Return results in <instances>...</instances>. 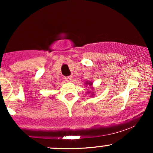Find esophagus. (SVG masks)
Instances as JSON below:
<instances>
[{"instance_id":"1","label":"esophagus","mask_w":153,"mask_h":153,"mask_svg":"<svg viewBox=\"0 0 153 153\" xmlns=\"http://www.w3.org/2000/svg\"><path fill=\"white\" fill-rule=\"evenodd\" d=\"M65 80L67 82H71L72 80H73V78H72V76H68V77H65Z\"/></svg>"}]
</instances>
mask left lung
<instances>
[{
	"label": "left lung",
	"instance_id": "left-lung-1",
	"mask_svg": "<svg viewBox=\"0 0 153 153\" xmlns=\"http://www.w3.org/2000/svg\"><path fill=\"white\" fill-rule=\"evenodd\" d=\"M85 85H88V86H90L91 90H93V89H94V87H93V82L86 81V82H85ZM87 94H88L89 96H90V97H93V96H95V94H95V93H93L92 91L89 90V91H87L86 96H87Z\"/></svg>",
	"mask_w": 153,
	"mask_h": 153
}]
</instances>
